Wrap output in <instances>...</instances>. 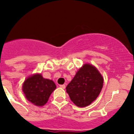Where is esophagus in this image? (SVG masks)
<instances>
[{"mask_svg": "<svg viewBox=\"0 0 134 134\" xmlns=\"http://www.w3.org/2000/svg\"><path fill=\"white\" fill-rule=\"evenodd\" d=\"M60 87H61L62 88H66V86H65V85H60Z\"/></svg>", "mask_w": 134, "mask_h": 134, "instance_id": "obj_1", "label": "esophagus"}]
</instances>
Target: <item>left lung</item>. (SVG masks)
<instances>
[{
  "label": "left lung",
  "mask_w": 134,
  "mask_h": 134,
  "mask_svg": "<svg viewBox=\"0 0 134 134\" xmlns=\"http://www.w3.org/2000/svg\"><path fill=\"white\" fill-rule=\"evenodd\" d=\"M103 79L98 70L92 65H84L66 86L71 100L79 107H86L100 94Z\"/></svg>",
  "instance_id": "obj_1"
}]
</instances>
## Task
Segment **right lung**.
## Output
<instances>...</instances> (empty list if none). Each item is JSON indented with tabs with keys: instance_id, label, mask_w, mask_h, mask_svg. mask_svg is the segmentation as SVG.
<instances>
[{
	"instance_id": "1",
	"label": "right lung",
	"mask_w": 134,
	"mask_h": 134,
	"mask_svg": "<svg viewBox=\"0 0 134 134\" xmlns=\"http://www.w3.org/2000/svg\"><path fill=\"white\" fill-rule=\"evenodd\" d=\"M55 88L52 80L43 79L41 74L31 76L23 85V91L27 99L37 106H43L48 102Z\"/></svg>"
}]
</instances>
